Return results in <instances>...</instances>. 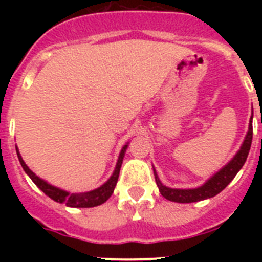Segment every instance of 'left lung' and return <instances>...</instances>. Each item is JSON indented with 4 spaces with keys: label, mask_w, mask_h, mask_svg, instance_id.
I'll use <instances>...</instances> for the list:
<instances>
[{
    "label": "left lung",
    "mask_w": 262,
    "mask_h": 262,
    "mask_svg": "<svg viewBox=\"0 0 262 262\" xmlns=\"http://www.w3.org/2000/svg\"><path fill=\"white\" fill-rule=\"evenodd\" d=\"M252 119H253V113L249 119V127L248 133L245 135L244 142H243L242 147L235 156L221 169L217 170L212 177H210L202 186L194 187V189H173V187L165 186L163 182L160 181L159 176L156 173V169L154 168V174L156 184L159 186V190L164 198L168 201L177 203H191V202H198V201L207 200V198H212L216 194L221 193L226 186L230 184L233 180L237 172L243 168L244 163L247 161L248 157L249 149H251L252 144V136H253V128H252Z\"/></svg>",
    "instance_id": "1"
}]
</instances>
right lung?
Masks as SVG:
<instances>
[{"instance_id":"right-lung-1","label":"right lung","mask_w":262,"mask_h":262,"mask_svg":"<svg viewBox=\"0 0 262 262\" xmlns=\"http://www.w3.org/2000/svg\"><path fill=\"white\" fill-rule=\"evenodd\" d=\"M128 144L129 143H126V145H123V148L120 149V154L119 156H118V161L117 165H115L114 172H113V174H111V177L108 178L107 181L103 185H101L99 187H97V189H94V190L85 191V193H69V191L62 190L60 187L53 186V185L45 181V180H41V178L38 177L35 173L32 172L31 169L26 165V163L23 161L17 145H15V149H17L18 159H19V163L20 165H22L23 170H25L26 174L31 178L32 182H34L46 195L50 196L51 200H53L55 202L59 203H66L68 207H96V206L105 203L111 196L113 191H114L115 185H117L118 182V177H119L120 166H122V163H123V157L124 154H126V149L127 147H128Z\"/></svg>"}]
</instances>
